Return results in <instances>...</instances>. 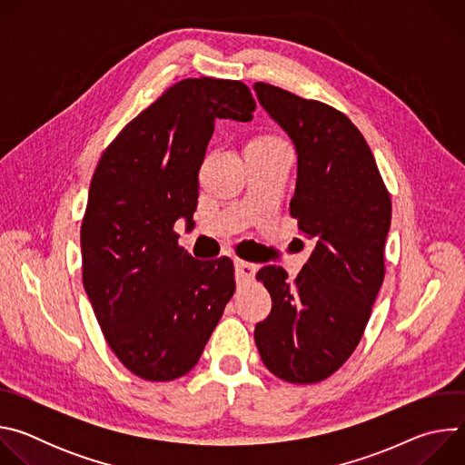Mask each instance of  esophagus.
Segmentation results:
<instances>
[{
    "instance_id": "1",
    "label": "esophagus",
    "mask_w": 465,
    "mask_h": 465,
    "mask_svg": "<svg viewBox=\"0 0 465 465\" xmlns=\"http://www.w3.org/2000/svg\"><path fill=\"white\" fill-rule=\"evenodd\" d=\"M255 272H257V264L248 262V261H241V259L235 261L237 282H250V280H253Z\"/></svg>"
}]
</instances>
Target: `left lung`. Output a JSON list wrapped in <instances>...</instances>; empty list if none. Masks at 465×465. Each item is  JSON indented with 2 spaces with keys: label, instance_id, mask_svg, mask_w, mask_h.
<instances>
[{
  "label": "left lung",
  "instance_id": "8db88e82",
  "mask_svg": "<svg viewBox=\"0 0 465 465\" xmlns=\"http://www.w3.org/2000/svg\"><path fill=\"white\" fill-rule=\"evenodd\" d=\"M253 92L296 149L291 215L314 241L294 282L276 264L257 272L272 311L253 339L276 377L318 382L361 342L384 280L391 203L366 140L342 112L272 84L255 83Z\"/></svg>",
  "mask_w": 465,
  "mask_h": 465
}]
</instances>
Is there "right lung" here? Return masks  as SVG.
Returning a JSON list of instances; mask_svg holds the SVG:
<instances>
[{
  "instance_id": "obj_1",
  "label": "right lung",
  "mask_w": 465,
  "mask_h": 465,
  "mask_svg": "<svg viewBox=\"0 0 465 465\" xmlns=\"http://www.w3.org/2000/svg\"><path fill=\"white\" fill-rule=\"evenodd\" d=\"M253 110L241 81H180L97 163L81 226L84 291L108 346L142 379L193 370L235 292L232 259H194L174 223H193L215 121L246 123Z\"/></svg>"
}]
</instances>
